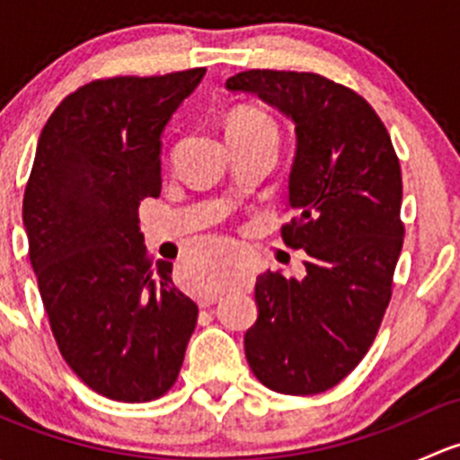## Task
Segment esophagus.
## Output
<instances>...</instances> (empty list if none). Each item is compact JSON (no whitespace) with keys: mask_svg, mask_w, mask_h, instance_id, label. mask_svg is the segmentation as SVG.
Returning <instances> with one entry per match:
<instances>
[{"mask_svg":"<svg viewBox=\"0 0 460 460\" xmlns=\"http://www.w3.org/2000/svg\"><path fill=\"white\" fill-rule=\"evenodd\" d=\"M198 303H200V307H208V305L216 303V296H204V298L198 300Z\"/></svg>","mask_w":460,"mask_h":460,"instance_id":"34e87169","label":"esophagus"}]
</instances>
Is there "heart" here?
Here are the masks:
<instances>
[{
	"mask_svg": "<svg viewBox=\"0 0 460 460\" xmlns=\"http://www.w3.org/2000/svg\"><path fill=\"white\" fill-rule=\"evenodd\" d=\"M252 131H271L276 133L271 118L264 113L262 109L256 106H238L234 113L229 115V122H226V133H252ZM225 285V269L217 262L216 258L208 260L207 264L198 271V291L208 294V291H216Z\"/></svg>",
	"mask_w": 460,
	"mask_h": 460,
	"instance_id": "b5f03b06",
	"label": "heart"
}]
</instances>
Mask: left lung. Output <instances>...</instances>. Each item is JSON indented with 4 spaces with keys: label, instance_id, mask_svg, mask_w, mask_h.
I'll list each match as a JSON object with an SVG mask.
<instances>
[{
    "label": "left lung",
    "instance_id": "obj_1",
    "mask_svg": "<svg viewBox=\"0 0 460 460\" xmlns=\"http://www.w3.org/2000/svg\"><path fill=\"white\" fill-rule=\"evenodd\" d=\"M226 91L252 93L296 127L282 226L305 249V276L264 271L244 354L264 387L309 396L341 383L372 347L402 249V178L389 133L358 93L316 73L244 71Z\"/></svg>",
    "mask_w": 460,
    "mask_h": 460
}]
</instances>
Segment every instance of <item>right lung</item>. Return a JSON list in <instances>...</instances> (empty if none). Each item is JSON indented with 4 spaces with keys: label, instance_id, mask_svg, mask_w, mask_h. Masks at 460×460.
Here are the masks:
<instances>
[{
    "label": "right lung",
    "instance_id": "right-lung-1",
    "mask_svg": "<svg viewBox=\"0 0 460 460\" xmlns=\"http://www.w3.org/2000/svg\"><path fill=\"white\" fill-rule=\"evenodd\" d=\"M207 68L77 88L41 128L24 193L29 256L55 342L93 392L146 402L173 387L198 305L153 264L137 208L162 189V131Z\"/></svg>",
    "mask_w": 460,
    "mask_h": 460
}]
</instances>
